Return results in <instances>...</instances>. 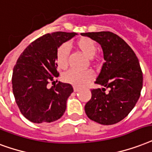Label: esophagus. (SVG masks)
<instances>
[{
    "instance_id": "1",
    "label": "esophagus",
    "mask_w": 152,
    "mask_h": 152,
    "mask_svg": "<svg viewBox=\"0 0 152 152\" xmlns=\"http://www.w3.org/2000/svg\"><path fill=\"white\" fill-rule=\"evenodd\" d=\"M73 91H75V92H76V91H80V88H77V87H73Z\"/></svg>"
}]
</instances>
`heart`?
Returning <instances> with one entry per match:
<instances>
[{"label": "heart", "instance_id": "b5f03b06", "mask_svg": "<svg viewBox=\"0 0 152 152\" xmlns=\"http://www.w3.org/2000/svg\"><path fill=\"white\" fill-rule=\"evenodd\" d=\"M75 47L89 58H92L97 51L96 43L89 37H81L75 42ZM56 63L59 68L66 69L68 65V50L66 45H61L56 53ZM93 73L89 70L76 71L70 70L64 75L67 83L76 87H83L93 79Z\"/></svg>", "mask_w": 152, "mask_h": 152}]
</instances>
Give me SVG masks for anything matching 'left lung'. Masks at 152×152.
Returning <instances> with one entry per match:
<instances>
[{
	"label": "left lung",
	"mask_w": 152,
	"mask_h": 152,
	"mask_svg": "<svg viewBox=\"0 0 152 152\" xmlns=\"http://www.w3.org/2000/svg\"><path fill=\"white\" fill-rule=\"evenodd\" d=\"M82 36L96 40L105 62L95 83L106 89H91V98L84 107L90 120L100 124H115L135 107L143 88V72L134 51L119 36L111 32H86Z\"/></svg>",
	"instance_id": "left-lung-1"
}]
</instances>
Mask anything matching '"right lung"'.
I'll return each mask as SVG.
<instances>
[{"label":"right lung","mask_w":152,"mask_h":152,"mask_svg":"<svg viewBox=\"0 0 152 152\" xmlns=\"http://www.w3.org/2000/svg\"><path fill=\"white\" fill-rule=\"evenodd\" d=\"M76 32H55L45 34L30 44L17 59L12 84L15 100L21 114L35 124L59 120L66 110V103L73 92L71 84H48L59 76L56 53Z\"/></svg>","instance_id":"1"}]
</instances>
